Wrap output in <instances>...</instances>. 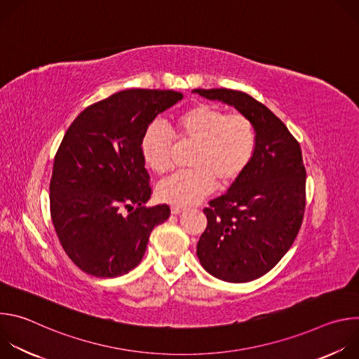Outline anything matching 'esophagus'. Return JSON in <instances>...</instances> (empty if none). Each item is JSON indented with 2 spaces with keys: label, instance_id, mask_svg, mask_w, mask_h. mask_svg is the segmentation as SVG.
Listing matches in <instances>:
<instances>
[{
  "label": "esophagus",
  "instance_id": "obj_1",
  "mask_svg": "<svg viewBox=\"0 0 359 359\" xmlns=\"http://www.w3.org/2000/svg\"><path fill=\"white\" fill-rule=\"evenodd\" d=\"M170 212H172V215H180L182 212H184V209L180 208V206H172Z\"/></svg>",
  "mask_w": 359,
  "mask_h": 359
}]
</instances>
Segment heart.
<instances>
[{
    "mask_svg": "<svg viewBox=\"0 0 359 359\" xmlns=\"http://www.w3.org/2000/svg\"><path fill=\"white\" fill-rule=\"evenodd\" d=\"M175 136L182 143H194L190 170L179 172L156 187L161 201L189 206L210 194L216 182L226 187L248 166L255 149V130L243 114H227L223 108L198 104L173 119ZM173 137L158 123L146 128L140 151L146 166L158 175L172 168Z\"/></svg>",
    "mask_w": 359,
    "mask_h": 359,
    "instance_id": "obj_1",
    "label": "heart"
}]
</instances>
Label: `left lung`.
Wrapping results in <instances>:
<instances>
[{
  "mask_svg": "<svg viewBox=\"0 0 359 359\" xmlns=\"http://www.w3.org/2000/svg\"><path fill=\"white\" fill-rule=\"evenodd\" d=\"M234 107L255 130L254 155L226 194L203 212L208 227L197 243L200 264L227 283L269 273L292 245L305 209V168L299 143L259 100L233 89H193Z\"/></svg>",
  "mask_w": 359,
  "mask_h": 359,
  "instance_id": "left-lung-1",
  "label": "left lung"
}]
</instances>
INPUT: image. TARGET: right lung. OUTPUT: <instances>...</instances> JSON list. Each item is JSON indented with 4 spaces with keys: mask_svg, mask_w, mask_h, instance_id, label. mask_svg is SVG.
Returning <instances> with one entry per match:
<instances>
[{
    "mask_svg": "<svg viewBox=\"0 0 359 359\" xmlns=\"http://www.w3.org/2000/svg\"><path fill=\"white\" fill-rule=\"evenodd\" d=\"M182 97L175 90H121L68 128L50 177V219L82 271L100 278L129 273L142 262L151 230L169 219L168 204L144 206L151 189L140 140Z\"/></svg>",
    "mask_w": 359,
    "mask_h": 359,
    "instance_id": "right-lung-1",
    "label": "right lung"
}]
</instances>
